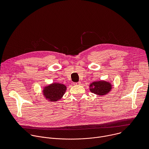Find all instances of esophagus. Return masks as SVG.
Here are the masks:
<instances>
[{"mask_svg": "<svg viewBox=\"0 0 149 149\" xmlns=\"http://www.w3.org/2000/svg\"><path fill=\"white\" fill-rule=\"evenodd\" d=\"M81 84V82H74V86H78V85Z\"/></svg>", "mask_w": 149, "mask_h": 149, "instance_id": "1", "label": "esophagus"}]
</instances>
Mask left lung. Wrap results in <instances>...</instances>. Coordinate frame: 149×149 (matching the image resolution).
<instances>
[{
	"label": "left lung",
	"mask_w": 149,
	"mask_h": 149,
	"mask_svg": "<svg viewBox=\"0 0 149 149\" xmlns=\"http://www.w3.org/2000/svg\"><path fill=\"white\" fill-rule=\"evenodd\" d=\"M112 89V85L110 82L104 80L94 81L90 85V90L91 93L98 95L107 94Z\"/></svg>",
	"instance_id": "obj_1"
}]
</instances>
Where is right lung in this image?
I'll list each match as a JSON object with an SVG mask.
<instances>
[{
    "label": "right lung",
    "instance_id": "obj_1",
    "mask_svg": "<svg viewBox=\"0 0 149 149\" xmlns=\"http://www.w3.org/2000/svg\"><path fill=\"white\" fill-rule=\"evenodd\" d=\"M66 90L67 87L64 84L54 82L44 87L42 93L47 100L56 102L62 98Z\"/></svg>",
    "mask_w": 149,
    "mask_h": 149
}]
</instances>
